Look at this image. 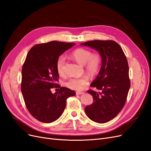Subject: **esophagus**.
Returning a JSON list of instances; mask_svg holds the SVG:
<instances>
[{
  "mask_svg": "<svg viewBox=\"0 0 151 151\" xmlns=\"http://www.w3.org/2000/svg\"><path fill=\"white\" fill-rule=\"evenodd\" d=\"M84 94L83 92H79H79H77L76 93L77 95H81V94Z\"/></svg>",
  "mask_w": 151,
  "mask_h": 151,
  "instance_id": "obj_1",
  "label": "esophagus"
}]
</instances>
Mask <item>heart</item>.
<instances>
[{"mask_svg": "<svg viewBox=\"0 0 151 151\" xmlns=\"http://www.w3.org/2000/svg\"><path fill=\"white\" fill-rule=\"evenodd\" d=\"M72 58L81 65H84L86 70L89 74H96L101 67V57L99 54H93L89 50L79 48L75 50L71 53ZM65 58L61 55L57 60V70L60 75L64 74V67ZM89 84V77L86 76L80 77H73L67 81V86L72 89L76 91L83 90L86 86Z\"/></svg>", "mask_w": 151, "mask_h": 151, "instance_id": "b5f03b06", "label": "heart"}]
</instances>
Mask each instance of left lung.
Instances as JSON below:
<instances>
[{
  "mask_svg": "<svg viewBox=\"0 0 151 151\" xmlns=\"http://www.w3.org/2000/svg\"><path fill=\"white\" fill-rule=\"evenodd\" d=\"M81 45L96 50L101 57L99 74L91 84L100 92L88 91L93 103L86 106L85 113L91 120L106 123L120 112L126 102L130 86L127 58L114 41L93 40Z\"/></svg>",
  "mask_w": 151,
  "mask_h": 151,
  "instance_id": "left-lung-1",
  "label": "left lung"
}]
</instances>
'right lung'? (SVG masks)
Here are the masks:
<instances>
[{"label":"right lung","mask_w":151,"mask_h":151,"mask_svg":"<svg viewBox=\"0 0 151 151\" xmlns=\"http://www.w3.org/2000/svg\"><path fill=\"white\" fill-rule=\"evenodd\" d=\"M75 43L53 41L35 45L27 55L22 68L21 92L27 109L36 120L49 123L60 118L66 99L74 91L61 87L54 94L51 89L60 87L56 63L58 58Z\"/></svg>","instance_id":"add662e5"}]
</instances>
